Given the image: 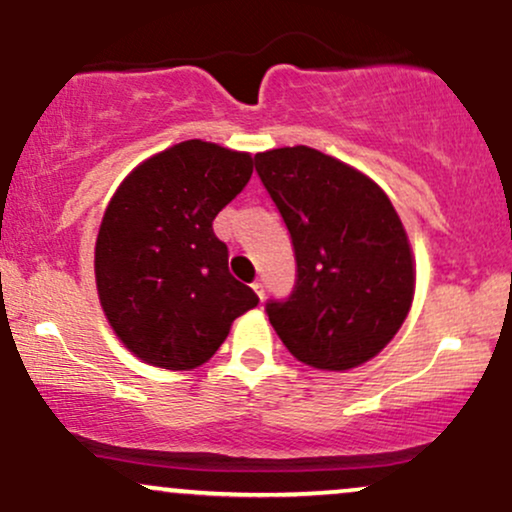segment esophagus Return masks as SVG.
<instances>
[{"label":"esophagus","instance_id":"obj_1","mask_svg":"<svg viewBox=\"0 0 512 512\" xmlns=\"http://www.w3.org/2000/svg\"><path fill=\"white\" fill-rule=\"evenodd\" d=\"M252 291L260 296V301H264V284H262V281H255V284H252Z\"/></svg>","mask_w":512,"mask_h":512}]
</instances>
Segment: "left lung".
<instances>
[{
  "instance_id": "obj_1",
  "label": "left lung",
  "mask_w": 512,
  "mask_h": 512,
  "mask_svg": "<svg viewBox=\"0 0 512 512\" xmlns=\"http://www.w3.org/2000/svg\"><path fill=\"white\" fill-rule=\"evenodd\" d=\"M255 168L298 267L291 296L267 303L276 334L317 370L370 361L414 301V255L395 207L368 175L310 146L264 151Z\"/></svg>"
}]
</instances>
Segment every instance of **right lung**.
<instances>
[{"instance_id": "obj_1", "label": "right lung", "mask_w": 512, "mask_h": 512, "mask_svg": "<svg viewBox=\"0 0 512 512\" xmlns=\"http://www.w3.org/2000/svg\"><path fill=\"white\" fill-rule=\"evenodd\" d=\"M250 175L245 151L187 139L139 163L108 202L93 262L98 298L144 363L202 366L260 303L228 272V248L211 228Z\"/></svg>"}]
</instances>
